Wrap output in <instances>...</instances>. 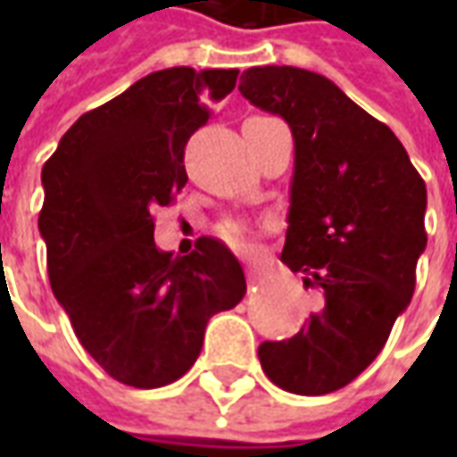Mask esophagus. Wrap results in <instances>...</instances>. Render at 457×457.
Masks as SVG:
<instances>
[{
    "mask_svg": "<svg viewBox=\"0 0 457 457\" xmlns=\"http://www.w3.org/2000/svg\"><path fill=\"white\" fill-rule=\"evenodd\" d=\"M247 277H249V281H252V284H254V281H257V278H259V267H257V264H252V262H249V267H247Z\"/></svg>",
    "mask_w": 457,
    "mask_h": 457,
    "instance_id": "obj_1",
    "label": "esophagus"
}]
</instances>
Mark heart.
Segmentation results:
<instances>
[{
    "mask_svg": "<svg viewBox=\"0 0 457 457\" xmlns=\"http://www.w3.org/2000/svg\"><path fill=\"white\" fill-rule=\"evenodd\" d=\"M225 237L229 239V242H235V245H242V242H245V237H242V232H239V229H228V232H225Z\"/></svg>",
    "mask_w": 457,
    "mask_h": 457,
    "instance_id": "b5f03b06",
    "label": "heart"
}]
</instances>
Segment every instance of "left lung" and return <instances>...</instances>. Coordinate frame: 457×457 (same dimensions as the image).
I'll return each instance as SVG.
<instances>
[{
  "label": "left lung",
  "instance_id": "8db88e82",
  "mask_svg": "<svg viewBox=\"0 0 457 457\" xmlns=\"http://www.w3.org/2000/svg\"><path fill=\"white\" fill-rule=\"evenodd\" d=\"M239 93L291 127L281 262L323 294L296 336L259 345V362L287 392L330 394L372 364L411 301L426 249V183L394 131L326 75L249 68Z\"/></svg>",
  "mask_w": 457,
  "mask_h": 457
}]
</instances>
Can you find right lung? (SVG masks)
<instances>
[{"instance_id": "add662e5", "label": "right lung", "mask_w": 457, "mask_h": 457, "mask_svg": "<svg viewBox=\"0 0 457 457\" xmlns=\"http://www.w3.org/2000/svg\"><path fill=\"white\" fill-rule=\"evenodd\" d=\"M237 68H166L85 112L44 163L38 232L48 278L80 345L117 382L156 389L198 360L205 326L247 291L220 239L173 257L151 210L186 186L190 134L237 85Z\"/></svg>"}]
</instances>
